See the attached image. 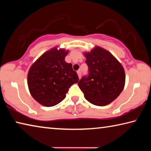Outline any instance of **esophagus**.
<instances>
[{
	"mask_svg": "<svg viewBox=\"0 0 151 151\" xmlns=\"http://www.w3.org/2000/svg\"><path fill=\"white\" fill-rule=\"evenodd\" d=\"M77 74H78V78H81V70H78L77 71Z\"/></svg>",
	"mask_w": 151,
	"mask_h": 151,
	"instance_id": "1",
	"label": "esophagus"
}]
</instances>
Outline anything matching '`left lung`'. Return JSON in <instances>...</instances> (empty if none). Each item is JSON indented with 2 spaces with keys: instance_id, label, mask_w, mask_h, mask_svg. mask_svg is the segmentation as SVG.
<instances>
[{
  "instance_id": "8db88e82",
  "label": "left lung",
  "mask_w": 151,
  "mask_h": 151,
  "mask_svg": "<svg viewBox=\"0 0 151 151\" xmlns=\"http://www.w3.org/2000/svg\"><path fill=\"white\" fill-rule=\"evenodd\" d=\"M88 74L78 85L85 99L96 106L111 103L119 96L124 86V68L108 51L101 47L85 53Z\"/></svg>"
}]
</instances>
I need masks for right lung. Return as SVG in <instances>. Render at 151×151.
<instances>
[{
	"instance_id": "add662e5",
	"label": "right lung",
	"mask_w": 151,
	"mask_h": 151,
	"mask_svg": "<svg viewBox=\"0 0 151 151\" xmlns=\"http://www.w3.org/2000/svg\"><path fill=\"white\" fill-rule=\"evenodd\" d=\"M68 52L53 48L43 54L33 64L28 74V85L33 98L45 106L60 103L78 76L71 63L65 58Z\"/></svg>"
}]
</instances>
